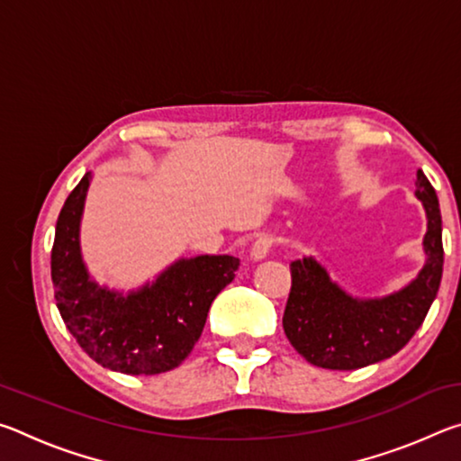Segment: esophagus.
Masks as SVG:
<instances>
[{
    "label": "esophagus",
    "mask_w": 461,
    "mask_h": 461,
    "mask_svg": "<svg viewBox=\"0 0 461 461\" xmlns=\"http://www.w3.org/2000/svg\"><path fill=\"white\" fill-rule=\"evenodd\" d=\"M270 248H272V238L270 236H260L258 240L254 241L252 252H249V256H252L254 262H260V260L267 258L268 252H270Z\"/></svg>",
    "instance_id": "34e87169"
}]
</instances>
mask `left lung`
Segmentation results:
<instances>
[{"mask_svg":"<svg viewBox=\"0 0 461 461\" xmlns=\"http://www.w3.org/2000/svg\"><path fill=\"white\" fill-rule=\"evenodd\" d=\"M417 199L427 213L425 267L415 280L382 299H356L333 283L313 256L291 262V294L283 327L291 346L309 364L357 370L394 356L425 321L443 275L441 212L435 189L417 170Z\"/></svg>","mask_w":461,"mask_h":461,"instance_id":"obj_1","label":"left lung"}]
</instances>
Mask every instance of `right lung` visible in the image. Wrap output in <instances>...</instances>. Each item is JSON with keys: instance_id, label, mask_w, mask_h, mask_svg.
<instances>
[{"instance_id": "right-lung-1", "label": "right lung", "mask_w": 461, "mask_h": 461, "mask_svg": "<svg viewBox=\"0 0 461 461\" xmlns=\"http://www.w3.org/2000/svg\"><path fill=\"white\" fill-rule=\"evenodd\" d=\"M89 183L91 170L67 197L54 231L50 275L62 321L104 368L131 376L173 370L201 338L209 307L236 276L240 260L209 254L181 258L128 294L99 286L79 244Z\"/></svg>"}]
</instances>
